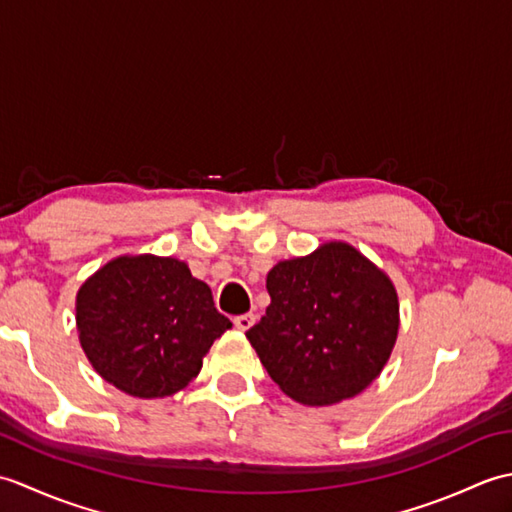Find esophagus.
I'll return each mask as SVG.
<instances>
[{
	"label": "esophagus",
	"mask_w": 512,
	"mask_h": 512,
	"mask_svg": "<svg viewBox=\"0 0 512 512\" xmlns=\"http://www.w3.org/2000/svg\"><path fill=\"white\" fill-rule=\"evenodd\" d=\"M257 321V317L253 312H248V314H239V317H235L233 319V323H235V328L237 330H248V328H253V323Z\"/></svg>",
	"instance_id": "1"
}]
</instances>
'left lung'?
Here are the masks:
<instances>
[{"instance_id": "obj_1", "label": "left lung", "mask_w": 512, "mask_h": 512, "mask_svg": "<svg viewBox=\"0 0 512 512\" xmlns=\"http://www.w3.org/2000/svg\"><path fill=\"white\" fill-rule=\"evenodd\" d=\"M270 306L246 332L279 389L301 405H334L372 385L398 336L389 277L345 242L279 262Z\"/></svg>"}]
</instances>
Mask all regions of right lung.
<instances>
[{
	"label": "right lung",
	"instance_id": "right-lung-1",
	"mask_svg": "<svg viewBox=\"0 0 512 512\" xmlns=\"http://www.w3.org/2000/svg\"><path fill=\"white\" fill-rule=\"evenodd\" d=\"M231 325L217 312L211 288L173 257H116L76 295L85 356L107 383L136 398L187 387Z\"/></svg>",
	"mask_w": 512,
	"mask_h": 512
}]
</instances>
